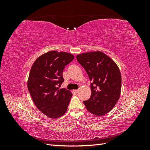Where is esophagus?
<instances>
[{"instance_id": "1", "label": "esophagus", "mask_w": 150, "mask_h": 150, "mask_svg": "<svg viewBox=\"0 0 150 150\" xmlns=\"http://www.w3.org/2000/svg\"><path fill=\"white\" fill-rule=\"evenodd\" d=\"M73 91L74 92V93H78V92H79V89H76V90H74Z\"/></svg>"}]
</instances>
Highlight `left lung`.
I'll return each mask as SVG.
<instances>
[{"mask_svg": "<svg viewBox=\"0 0 150 150\" xmlns=\"http://www.w3.org/2000/svg\"><path fill=\"white\" fill-rule=\"evenodd\" d=\"M76 58L92 81L91 96L83 101L86 109L96 116L106 114L114 108L120 96L121 76L118 67L101 51L83 53Z\"/></svg>", "mask_w": 150, "mask_h": 150, "instance_id": "obj_1", "label": "left lung"}]
</instances>
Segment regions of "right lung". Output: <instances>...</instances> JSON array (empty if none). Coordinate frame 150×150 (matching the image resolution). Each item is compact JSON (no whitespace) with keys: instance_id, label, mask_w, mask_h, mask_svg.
I'll use <instances>...</instances> for the list:
<instances>
[{"instance_id":"add662e5","label":"right lung","mask_w":150,"mask_h":150,"mask_svg":"<svg viewBox=\"0 0 150 150\" xmlns=\"http://www.w3.org/2000/svg\"><path fill=\"white\" fill-rule=\"evenodd\" d=\"M71 54L56 51L39 56L32 66L28 88L39 110L51 118L65 114L72 93L65 88L59 89L64 81L62 72L74 59Z\"/></svg>"}]
</instances>
